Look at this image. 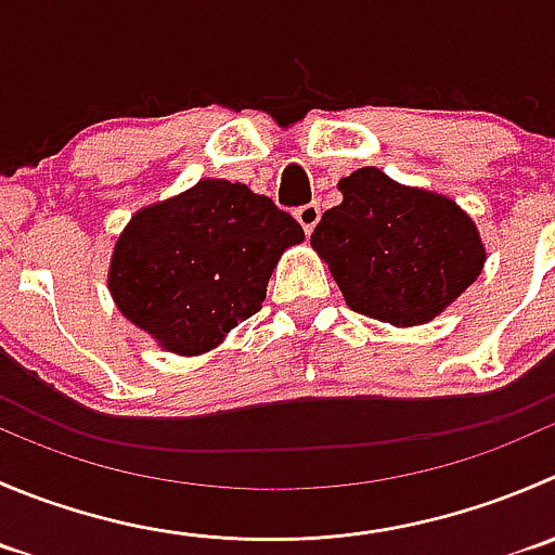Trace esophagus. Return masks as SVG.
Segmentation results:
<instances>
[{"mask_svg": "<svg viewBox=\"0 0 555 555\" xmlns=\"http://www.w3.org/2000/svg\"><path fill=\"white\" fill-rule=\"evenodd\" d=\"M295 219H298L300 228L309 235L311 230L317 228V222H320V206H317V203H306V206L295 208Z\"/></svg>", "mask_w": 555, "mask_h": 555, "instance_id": "obj_1", "label": "esophagus"}]
</instances>
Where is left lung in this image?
I'll return each instance as SVG.
<instances>
[{"label":"left lung","instance_id":"1","mask_svg":"<svg viewBox=\"0 0 555 555\" xmlns=\"http://www.w3.org/2000/svg\"><path fill=\"white\" fill-rule=\"evenodd\" d=\"M338 190L344 201L322 214L311 246L331 266L349 309L417 325L480 276L486 249L453 201L396 184L376 168L354 170Z\"/></svg>","mask_w":555,"mask_h":555}]
</instances>
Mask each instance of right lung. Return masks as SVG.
<instances>
[{
  "label": "right lung",
  "instance_id": "add662e5",
  "mask_svg": "<svg viewBox=\"0 0 555 555\" xmlns=\"http://www.w3.org/2000/svg\"><path fill=\"white\" fill-rule=\"evenodd\" d=\"M304 228L249 186L206 179L132 217L111 262V293L165 349L201 354L257 314L276 260Z\"/></svg>",
  "mask_w": 555,
  "mask_h": 555
}]
</instances>
